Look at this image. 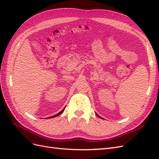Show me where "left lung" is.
I'll return each instance as SVG.
<instances>
[{
	"label": "left lung",
	"mask_w": 159,
	"mask_h": 159,
	"mask_svg": "<svg viewBox=\"0 0 159 159\" xmlns=\"http://www.w3.org/2000/svg\"><path fill=\"white\" fill-rule=\"evenodd\" d=\"M96 115H98V117H99V118H101V119H103V118H102V117H100V116H99V115H98V114H97V113H96Z\"/></svg>",
	"instance_id": "obj_1"
}]
</instances>
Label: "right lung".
Segmentation results:
<instances>
[{"mask_svg": "<svg viewBox=\"0 0 159 159\" xmlns=\"http://www.w3.org/2000/svg\"><path fill=\"white\" fill-rule=\"evenodd\" d=\"M64 109H65V108H64L63 109H62L60 112H59L58 113H57V114H56V115H53V116H51V117H49L48 118L50 119V118H53V117H57V116H59L60 115H61L62 113L64 112Z\"/></svg>", "mask_w": 159, "mask_h": 159, "instance_id": "right-lung-1", "label": "right lung"}]
</instances>
